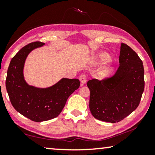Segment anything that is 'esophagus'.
<instances>
[{"label":"esophagus","instance_id":"obj_1","mask_svg":"<svg viewBox=\"0 0 155 155\" xmlns=\"http://www.w3.org/2000/svg\"><path fill=\"white\" fill-rule=\"evenodd\" d=\"M80 82H81L82 84L86 83L87 80V75H85V74H82V75L80 76Z\"/></svg>","mask_w":155,"mask_h":155}]
</instances>
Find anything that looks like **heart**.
<instances>
[{
	"mask_svg": "<svg viewBox=\"0 0 155 155\" xmlns=\"http://www.w3.org/2000/svg\"><path fill=\"white\" fill-rule=\"evenodd\" d=\"M111 56H110L108 54H106V53L101 54L99 56V58H98V61L99 63H107L108 62H109V61H111ZM111 73V69L107 68L102 72L101 75L104 76V77H106V76L109 75Z\"/></svg>",
	"mask_w": 155,
	"mask_h": 155,
	"instance_id": "b5f03b06",
	"label": "heart"
}]
</instances>
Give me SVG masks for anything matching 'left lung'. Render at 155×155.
<instances>
[{
  "label": "left lung",
  "mask_w": 155,
  "mask_h": 155,
  "mask_svg": "<svg viewBox=\"0 0 155 155\" xmlns=\"http://www.w3.org/2000/svg\"><path fill=\"white\" fill-rule=\"evenodd\" d=\"M90 91V109L97 119L119 122L138 107L145 87L143 61L127 44L122 43L119 67L112 77L87 83Z\"/></svg>",
  "instance_id": "8db88e82"
}]
</instances>
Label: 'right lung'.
Returning <instances> with one entry per match:
<instances>
[{
	"label": "right lung",
	"instance_id": "1",
	"mask_svg": "<svg viewBox=\"0 0 155 155\" xmlns=\"http://www.w3.org/2000/svg\"><path fill=\"white\" fill-rule=\"evenodd\" d=\"M41 41L27 44L12 58L7 72L5 86L15 109L33 121L41 122L58 116L70 95L80 87L78 79L62 78L54 85L38 88L25 80L23 69L31 51L44 45Z\"/></svg>",
	"mask_w": 155,
	"mask_h": 155
}]
</instances>
